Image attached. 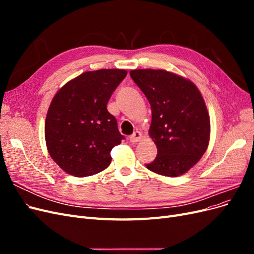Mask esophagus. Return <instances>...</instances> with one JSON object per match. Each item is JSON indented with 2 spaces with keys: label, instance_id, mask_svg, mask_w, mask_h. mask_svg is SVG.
<instances>
[{
  "label": "esophagus",
  "instance_id": "esophagus-1",
  "mask_svg": "<svg viewBox=\"0 0 254 254\" xmlns=\"http://www.w3.org/2000/svg\"><path fill=\"white\" fill-rule=\"evenodd\" d=\"M141 137H142V133L140 131H135L129 136V141L132 143H136L141 140Z\"/></svg>",
  "mask_w": 254,
  "mask_h": 254
}]
</instances>
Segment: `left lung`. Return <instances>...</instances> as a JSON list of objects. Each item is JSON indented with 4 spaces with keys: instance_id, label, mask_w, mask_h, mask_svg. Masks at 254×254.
<instances>
[{
    "instance_id": "left-lung-1",
    "label": "left lung",
    "mask_w": 254,
    "mask_h": 254,
    "mask_svg": "<svg viewBox=\"0 0 254 254\" xmlns=\"http://www.w3.org/2000/svg\"><path fill=\"white\" fill-rule=\"evenodd\" d=\"M130 77L148 99L149 134L158 153L149 171L178 177L203 156L210 140V118L195 84L163 70H132Z\"/></svg>"
}]
</instances>
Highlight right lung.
<instances>
[{
	"mask_svg": "<svg viewBox=\"0 0 254 254\" xmlns=\"http://www.w3.org/2000/svg\"><path fill=\"white\" fill-rule=\"evenodd\" d=\"M127 72L118 68L86 72L54 96L44 133L50 156L75 177L104 171L111 163V149L125 139L107 104Z\"/></svg>",
	"mask_w": 254,
	"mask_h": 254,
	"instance_id": "obj_1",
	"label": "right lung"
}]
</instances>
